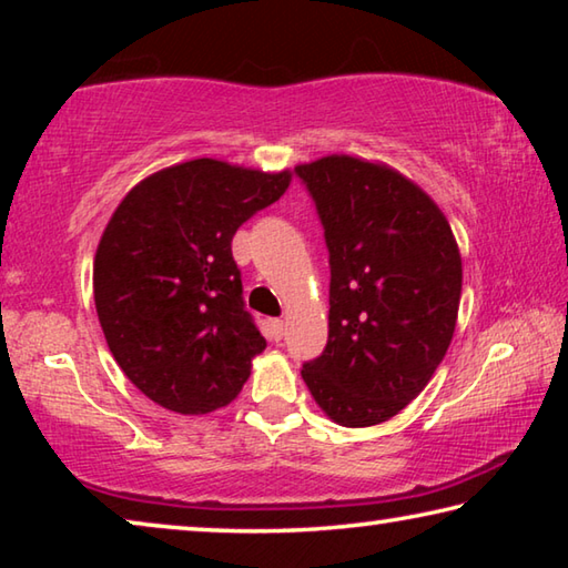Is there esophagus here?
<instances>
[{"label": "esophagus", "instance_id": "obj_1", "mask_svg": "<svg viewBox=\"0 0 568 568\" xmlns=\"http://www.w3.org/2000/svg\"><path fill=\"white\" fill-rule=\"evenodd\" d=\"M271 331H273V338H275V341H281V338H283V331H285V323H283L281 318L271 321Z\"/></svg>", "mask_w": 568, "mask_h": 568}]
</instances>
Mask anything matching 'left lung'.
Returning a JSON list of instances; mask_svg holds the SVG:
<instances>
[{
    "instance_id": "obj_1",
    "label": "left lung",
    "mask_w": 568,
    "mask_h": 568,
    "mask_svg": "<svg viewBox=\"0 0 568 568\" xmlns=\"http://www.w3.org/2000/svg\"><path fill=\"white\" fill-rule=\"evenodd\" d=\"M295 172L331 253L328 345L301 376L333 423L378 426L428 386L454 341L456 235L434 197L386 162L325 155Z\"/></svg>"
}]
</instances>
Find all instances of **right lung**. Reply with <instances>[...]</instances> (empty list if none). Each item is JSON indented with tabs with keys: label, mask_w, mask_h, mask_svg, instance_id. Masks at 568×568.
Segmentation results:
<instances>
[{
	"label": "right lung",
	"mask_w": 568,
	"mask_h": 568,
	"mask_svg": "<svg viewBox=\"0 0 568 568\" xmlns=\"http://www.w3.org/2000/svg\"><path fill=\"white\" fill-rule=\"evenodd\" d=\"M291 180L197 158L152 172L114 207L94 253V307L122 373L158 406L205 416L243 390L265 338L230 243Z\"/></svg>",
	"instance_id": "1"
}]
</instances>
